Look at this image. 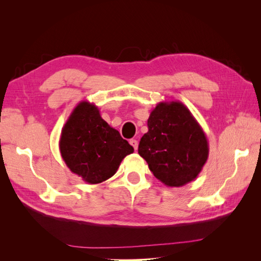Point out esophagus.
<instances>
[{"label":"esophagus","mask_w":261,"mask_h":261,"mask_svg":"<svg viewBox=\"0 0 261 261\" xmlns=\"http://www.w3.org/2000/svg\"><path fill=\"white\" fill-rule=\"evenodd\" d=\"M129 144L133 146L134 149L137 150V148H138V141L136 139H130L129 140Z\"/></svg>","instance_id":"esophagus-1"}]
</instances>
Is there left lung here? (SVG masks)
<instances>
[{"mask_svg": "<svg viewBox=\"0 0 261 261\" xmlns=\"http://www.w3.org/2000/svg\"><path fill=\"white\" fill-rule=\"evenodd\" d=\"M138 153L153 175L169 187L194 180L209 155L203 129L180 101L159 102L148 118Z\"/></svg>", "mask_w": 261, "mask_h": 261, "instance_id": "8db88e82", "label": "left lung"}]
</instances>
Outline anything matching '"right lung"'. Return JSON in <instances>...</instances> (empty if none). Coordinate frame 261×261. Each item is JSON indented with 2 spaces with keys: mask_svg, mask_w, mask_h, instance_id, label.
Instances as JSON below:
<instances>
[{
  "mask_svg": "<svg viewBox=\"0 0 261 261\" xmlns=\"http://www.w3.org/2000/svg\"><path fill=\"white\" fill-rule=\"evenodd\" d=\"M59 147L67 168L88 184L112 177L124 158L134 152L89 101L80 102L70 113L62 128Z\"/></svg>",
  "mask_w": 261,
  "mask_h": 261,
  "instance_id": "1",
  "label": "right lung"
}]
</instances>
